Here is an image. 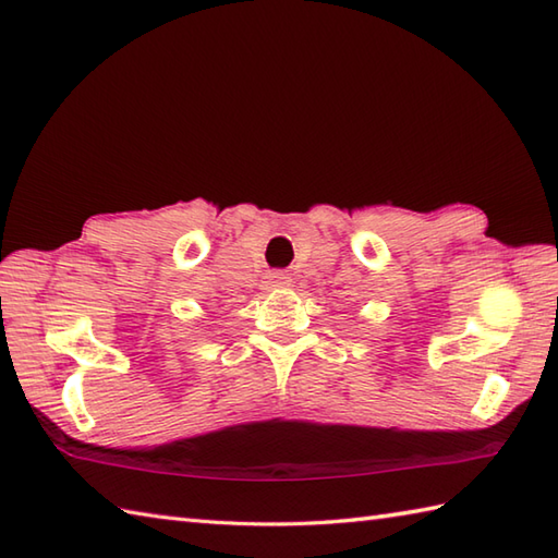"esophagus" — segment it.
Returning <instances> with one entry per match:
<instances>
[{
	"instance_id": "1",
	"label": "esophagus",
	"mask_w": 558,
	"mask_h": 558,
	"mask_svg": "<svg viewBox=\"0 0 558 558\" xmlns=\"http://www.w3.org/2000/svg\"><path fill=\"white\" fill-rule=\"evenodd\" d=\"M264 282H266V288H286V286H290L292 278L288 270H268Z\"/></svg>"
}]
</instances>
